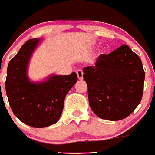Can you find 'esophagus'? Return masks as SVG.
Here are the masks:
<instances>
[{
    "label": "esophagus",
    "instance_id": "34e87169",
    "mask_svg": "<svg viewBox=\"0 0 155 155\" xmlns=\"http://www.w3.org/2000/svg\"><path fill=\"white\" fill-rule=\"evenodd\" d=\"M83 71L81 70H78V71H77V75H78V78L79 80H82L83 79Z\"/></svg>",
    "mask_w": 155,
    "mask_h": 155
}]
</instances>
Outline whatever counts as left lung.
<instances>
[{
    "instance_id": "1",
    "label": "left lung",
    "mask_w": 155,
    "mask_h": 155,
    "mask_svg": "<svg viewBox=\"0 0 155 155\" xmlns=\"http://www.w3.org/2000/svg\"><path fill=\"white\" fill-rule=\"evenodd\" d=\"M83 71L90 107L99 118L124 120L141 101L144 71L141 60L127 45L101 54L94 66Z\"/></svg>"
}]
</instances>
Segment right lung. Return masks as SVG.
<instances>
[{"label": "right lung", "mask_w": 155, "mask_h": 155, "mask_svg": "<svg viewBox=\"0 0 155 155\" xmlns=\"http://www.w3.org/2000/svg\"><path fill=\"white\" fill-rule=\"evenodd\" d=\"M41 39H31L21 47L8 66L5 89L14 114L22 123L35 128L56 124L61 116L65 97L78 81L70 75L52 74L42 81H31L28 67Z\"/></svg>", "instance_id": "obj_1"}]
</instances>
